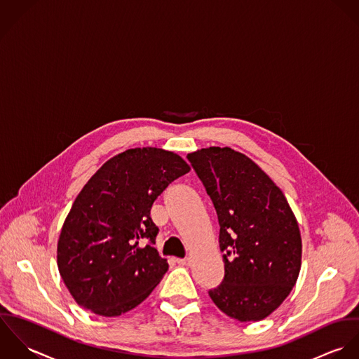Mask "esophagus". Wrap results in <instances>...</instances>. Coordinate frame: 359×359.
<instances>
[{"label": "esophagus", "instance_id": "34e87169", "mask_svg": "<svg viewBox=\"0 0 359 359\" xmlns=\"http://www.w3.org/2000/svg\"><path fill=\"white\" fill-rule=\"evenodd\" d=\"M176 262L182 266H187V265H190V258H179V259H176Z\"/></svg>", "mask_w": 359, "mask_h": 359}]
</instances>
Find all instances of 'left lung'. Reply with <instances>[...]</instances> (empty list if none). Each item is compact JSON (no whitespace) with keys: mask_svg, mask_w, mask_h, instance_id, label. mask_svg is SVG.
<instances>
[{"mask_svg":"<svg viewBox=\"0 0 359 359\" xmlns=\"http://www.w3.org/2000/svg\"><path fill=\"white\" fill-rule=\"evenodd\" d=\"M219 220L224 278L210 290L216 306L258 322L285 301L301 269L302 243L285 194L248 156L229 147L187 155Z\"/></svg>","mask_w":359,"mask_h":359,"instance_id":"obj_1","label":"left lung"}]
</instances>
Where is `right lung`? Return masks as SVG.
<instances>
[{
	"mask_svg": "<svg viewBox=\"0 0 359 359\" xmlns=\"http://www.w3.org/2000/svg\"><path fill=\"white\" fill-rule=\"evenodd\" d=\"M190 172L172 151L130 148L107 161L67 216L57 248L61 278L74 301L101 316H119L151 294L169 265L155 250L149 211L158 196Z\"/></svg>",
	"mask_w": 359,
	"mask_h": 359,
	"instance_id": "1",
	"label": "right lung"
}]
</instances>
